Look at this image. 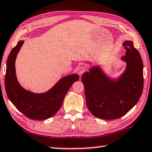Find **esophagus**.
<instances>
[{"instance_id":"1","label":"esophagus","mask_w":152,"mask_h":152,"mask_svg":"<svg viewBox=\"0 0 152 152\" xmlns=\"http://www.w3.org/2000/svg\"><path fill=\"white\" fill-rule=\"evenodd\" d=\"M86 67L84 66H80L78 69V73L80 74V75H82V74H83L86 72Z\"/></svg>"}]
</instances>
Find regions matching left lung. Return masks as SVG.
<instances>
[{"label":"left lung","mask_w":152,"mask_h":152,"mask_svg":"<svg viewBox=\"0 0 152 152\" xmlns=\"http://www.w3.org/2000/svg\"><path fill=\"white\" fill-rule=\"evenodd\" d=\"M126 62L124 72L117 79L107 76L99 66H93L82 76L86 105L97 118L113 120L121 118L134 106L144 87L143 62L131 41L123 43Z\"/></svg>","instance_id":"1"}]
</instances>
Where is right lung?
Wrapping results in <instances>:
<instances>
[{"label":"right lung","mask_w":152,"mask_h":152,"mask_svg":"<svg viewBox=\"0 0 152 152\" xmlns=\"http://www.w3.org/2000/svg\"><path fill=\"white\" fill-rule=\"evenodd\" d=\"M23 41H19L8 55L5 74V90L7 96L17 109L29 118L45 120L55 115L61 107L64 97L74 82L78 81V74H70L61 78L45 93L35 94L20 86L16 75L15 61Z\"/></svg>","instance_id":"add662e5"}]
</instances>
